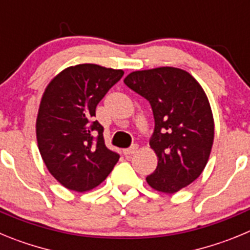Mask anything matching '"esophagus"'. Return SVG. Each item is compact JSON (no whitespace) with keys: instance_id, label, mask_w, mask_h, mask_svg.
Listing matches in <instances>:
<instances>
[{"instance_id":"esophagus-1","label":"esophagus","mask_w":250,"mask_h":250,"mask_svg":"<svg viewBox=\"0 0 250 250\" xmlns=\"http://www.w3.org/2000/svg\"><path fill=\"white\" fill-rule=\"evenodd\" d=\"M139 149V146L136 144H134L132 146H130L129 149H124L123 152L125 154V155H132L134 152H136V150Z\"/></svg>"}]
</instances>
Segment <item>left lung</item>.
I'll use <instances>...</instances> for the list:
<instances>
[{
	"label": "left lung",
	"mask_w": 250,
	"mask_h": 250,
	"mask_svg": "<svg viewBox=\"0 0 250 250\" xmlns=\"http://www.w3.org/2000/svg\"><path fill=\"white\" fill-rule=\"evenodd\" d=\"M124 83L149 101L154 114L150 147L158 167L147 184L176 193L198 179L209 160L214 119L207 94L189 72L169 66L134 71Z\"/></svg>",
	"instance_id": "obj_1"
}]
</instances>
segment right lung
Returning a JSON list of instances; mask_svg holds the SVG:
<instances>
[{"label": "right lung", "instance_id": "right-lung-1", "mask_svg": "<svg viewBox=\"0 0 250 250\" xmlns=\"http://www.w3.org/2000/svg\"><path fill=\"white\" fill-rule=\"evenodd\" d=\"M123 75V70L81 63L62 70L45 89L36 120L37 145L51 175L70 190L96 188L120 158L106 147L104 127L94 116Z\"/></svg>", "mask_w": 250, "mask_h": 250}]
</instances>
